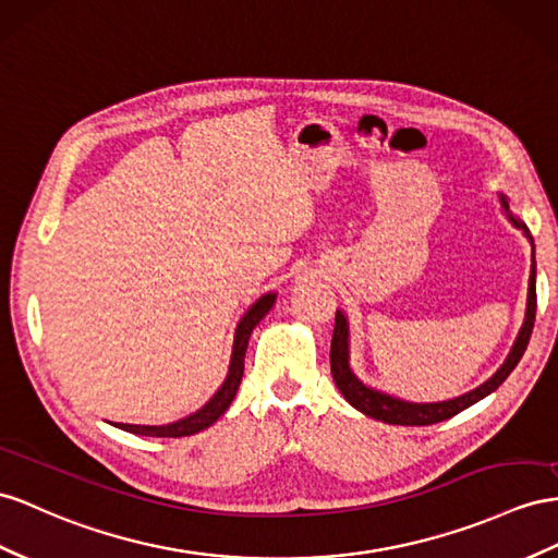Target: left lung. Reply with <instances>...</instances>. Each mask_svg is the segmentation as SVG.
<instances>
[{"mask_svg": "<svg viewBox=\"0 0 558 558\" xmlns=\"http://www.w3.org/2000/svg\"><path fill=\"white\" fill-rule=\"evenodd\" d=\"M499 197V205H502V211L507 214V219L523 231V235L531 242V276H527V299H525V318L521 330L513 339V347L509 351V355L505 359V363L497 367V373L485 379L481 387L471 389L462 396L450 398V401H438V403H412V401H403V398L391 396V393H384L379 389L367 387L365 381H361L355 377V373L351 369V327H349V318L344 311L337 308V318H335V335H332V349H330V365H332V377L337 389L341 391V396L347 398V401L355 408L361 410L363 415L379 420V422H387V424H403V426H426V424H436L442 420H450L454 417L457 412H462L466 408H471L474 403L483 401L485 396H490L499 384H502L509 375L511 369L519 365L521 355L525 353L527 347V339H531L533 332V323H535V276H537V268H535V245H533V235L527 231V226L517 217V214L511 211L509 207V197L505 193H497Z\"/></svg>", "mask_w": 558, "mask_h": 558, "instance_id": "1", "label": "left lung"}]
</instances>
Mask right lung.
Wrapping results in <instances>:
<instances>
[{
  "instance_id": "add662e5",
  "label": "right lung",
  "mask_w": 558,
  "mask_h": 558,
  "mask_svg": "<svg viewBox=\"0 0 558 558\" xmlns=\"http://www.w3.org/2000/svg\"><path fill=\"white\" fill-rule=\"evenodd\" d=\"M276 292H266L262 294L256 302L247 308L245 316L240 318L238 327H235V337H233V353H231V365H228V375L223 379V384L219 387V391L214 393L209 401L195 410L193 415L177 420L171 424H162V426H146V424H116L122 432L130 434H138V436H155V438H181V436H193L203 428L211 426L217 422L223 412L228 410V405L233 403V398L238 393V387L242 381V373H245V351H247V341L250 335L259 320L266 316V313L274 308L276 304Z\"/></svg>"
}]
</instances>
